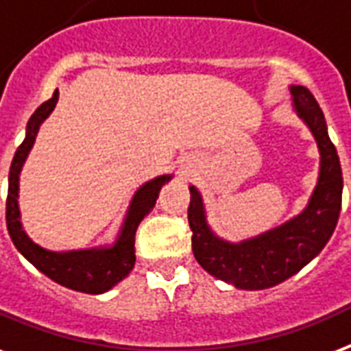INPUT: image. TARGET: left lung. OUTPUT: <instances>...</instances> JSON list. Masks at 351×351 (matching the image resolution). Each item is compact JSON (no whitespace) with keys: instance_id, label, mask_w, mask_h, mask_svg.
<instances>
[{"instance_id":"left-lung-1","label":"left lung","mask_w":351,"mask_h":351,"mask_svg":"<svg viewBox=\"0 0 351 351\" xmlns=\"http://www.w3.org/2000/svg\"><path fill=\"white\" fill-rule=\"evenodd\" d=\"M289 92L296 116L311 130L320 152L317 186L296 217L256 237L230 243L210 228L199 189L189 186L187 221L195 259L211 276L245 291L274 287L304 269L326 247L341 213V162L324 114L307 88L289 86Z\"/></svg>"}]
</instances>
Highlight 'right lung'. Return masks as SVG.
<instances>
[{
  "mask_svg": "<svg viewBox=\"0 0 351 351\" xmlns=\"http://www.w3.org/2000/svg\"><path fill=\"white\" fill-rule=\"evenodd\" d=\"M58 101V90H55L49 101L42 103L34 110L25 128V140L18 147L9 173V195H7V230L18 252L34 265L42 274L51 278L62 287L86 294H101L110 291L114 285L127 278L136 263L134 254V237L147 213L156 204L160 189L173 175H162L145 182L134 193L127 217L117 234L116 241L108 247L80 248V250H64L55 252L36 245L21 226V213L18 197H20V173L29 152L33 149L40 125L51 116Z\"/></svg>",
  "mask_w": 351,
  "mask_h": 351,
  "instance_id": "1",
  "label": "right lung"
}]
</instances>
